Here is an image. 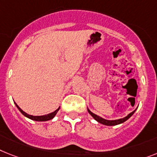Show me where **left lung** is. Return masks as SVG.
<instances>
[{
    "label": "left lung",
    "mask_w": 157,
    "mask_h": 157,
    "mask_svg": "<svg viewBox=\"0 0 157 157\" xmlns=\"http://www.w3.org/2000/svg\"><path fill=\"white\" fill-rule=\"evenodd\" d=\"M87 111H88V112H89V114H90V116H92L94 120H97L98 122L100 123V124H104V125H107V126H114V125H117V124H122V123L125 122L126 120H128V119L131 117V116H132L133 114H134L135 111H136V110H135V111H133L132 112H131V113L129 114V115H128L126 117L123 118V119H120V120H105V119H103V118L99 117V116H97V115H95V114L92 113V112H91V111H90L89 109H87Z\"/></svg>",
    "instance_id": "left-lung-1"
}]
</instances>
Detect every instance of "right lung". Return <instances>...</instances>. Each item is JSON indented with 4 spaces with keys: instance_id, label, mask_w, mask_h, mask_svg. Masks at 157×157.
<instances>
[{
    "instance_id": "add662e5",
    "label": "right lung",
    "mask_w": 157,
    "mask_h": 157,
    "mask_svg": "<svg viewBox=\"0 0 157 157\" xmlns=\"http://www.w3.org/2000/svg\"><path fill=\"white\" fill-rule=\"evenodd\" d=\"M15 104H16V106H17V107L18 108V110H19V111H20L25 116H26L27 118H29V119H30V120H35V121H47V120H52L53 118L55 116V115L57 114V112L58 111L59 108H60V107H58V109H57L56 111H54V112H52V113H50V114H47V115H45V116H30V115H29V114L25 113V111H23L21 109L20 107H18V105L17 104V103H15Z\"/></svg>"
}]
</instances>
